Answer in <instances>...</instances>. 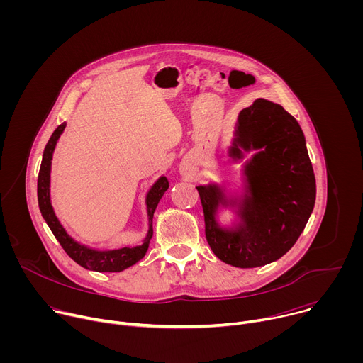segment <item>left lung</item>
I'll list each match as a JSON object with an SVG mask.
<instances>
[{
	"label": "left lung",
	"instance_id": "obj_1",
	"mask_svg": "<svg viewBox=\"0 0 363 363\" xmlns=\"http://www.w3.org/2000/svg\"><path fill=\"white\" fill-rule=\"evenodd\" d=\"M240 147L258 149L244 168L240 227L224 230L216 221L218 205L225 202L217 185L196 189L214 254L227 264L251 269L279 260L294 245L313 211L316 181L301 128L277 103L257 99L240 112L233 158L242 157Z\"/></svg>",
	"mask_w": 363,
	"mask_h": 363
}]
</instances>
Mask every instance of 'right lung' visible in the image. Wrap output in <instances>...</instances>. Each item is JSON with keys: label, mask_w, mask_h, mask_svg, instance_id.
<instances>
[{"label": "right lung", "mask_w": 363, "mask_h": 363, "mask_svg": "<svg viewBox=\"0 0 363 363\" xmlns=\"http://www.w3.org/2000/svg\"><path fill=\"white\" fill-rule=\"evenodd\" d=\"M66 123H62L48 139L44 153H43V161L38 172V181H37V196H38V206L43 218L45 220L47 225L50 227L51 233L55 234L63 250L67 252V255L74 260L79 266L99 272V273H116L122 272L133 264H136L139 260H142L143 255L147 251L149 241L153 235V228H152V218L153 213L157 210V205L165 191L169 188V182L167 177H161L157 182L153 184V186L149 189L146 195V206H147V217H149V231L147 235L143 241L142 245L136 247H123L119 250H106V251H97L91 250L89 247L80 245L76 242L62 227L59 223L53 206H51L50 202V169H51V158H53V150L56 147V143L65 130Z\"/></svg>", "instance_id": "add662e5"}]
</instances>
